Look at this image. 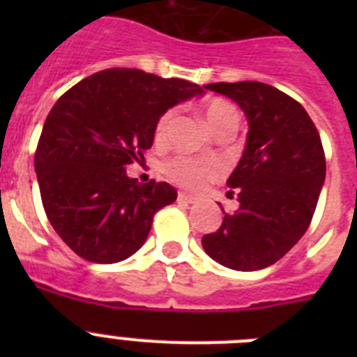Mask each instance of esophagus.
Wrapping results in <instances>:
<instances>
[{"instance_id": "esophagus-1", "label": "esophagus", "mask_w": 357, "mask_h": 357, "mask_svg": "<svg viewBox=\"0 0 357 357\" xmlns=\"http://www.w3.org/2000/svg\"><path fill=\"white\" fill-rule=\"evenodd\" d=\"M176 198H178V202H185V204H195V202H197V197H193V195H189V193H184V191H181Z\"/></svg>"}]
</instances>
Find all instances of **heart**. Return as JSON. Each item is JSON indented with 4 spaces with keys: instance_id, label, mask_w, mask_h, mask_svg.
Returning a JSON list of instances; mask_svg holds the SVG:
<instances>
[{
    "instance_id": "heart-1",
    "label": "heart",
    "mask_w": 357,
    "mask_h": 357,
    "mask_svg": "<svg viewBox=\"0 0 357 357\" xmlns=\"http://www.w3.org/2000/svg\"><path fill=\"white\" fill-rule=\"evenodd\" d=\"M204 116L206 121L209 123L211 130L214 134H222V132H232L234 134L236 128L239 125L238 110L230 105L229 102L222 100V98H211L204 103ZM173 119V110H166L155 125V141L162 143L166 139L169 130V123ZM166 173L172 181L176 184L184 185L189 189H200L207 184V182L214 181L218 176V166L209 160H198L191 159V157H176L172 162L166 166Z\"/></svg>"
}]
</instances>
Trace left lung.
I'll return each instance as SVG.
<instances>
[{"instance_id":"1","label":"left lung","mask_w":357,"mask_h":357,"mask_svg":"<svg viewBox=\"0 0 357 357\" xmlns=\"http://www.w3.org/2000/svg\"><path fill=\"white\" fill-rule=\"evenodd\" d=\"M204 87L241 107L248 134L227 181L238 211H223V223L202 238V247L223 266L254 272L288 254L311 223L326 181L320 134L304 107L272 85L218 82Z\"/></svg>"}]
</instances>
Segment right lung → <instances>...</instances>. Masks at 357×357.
<instances>
[{"instance_id":"right-lung-1","label":"right lung","mask_w":357,"mask_h":357,"mask_svg":"<svg viewBox=\"0 0 357 357\" xmlns=\"http://www.w3.org/2000/svg\"><path fill=\"white\" fill-rule=\"evenodd\" d=\"M204 89L141 69L94 73L62 94L36 151L40 198L62 241L91 263H118L143 247L153 214L176 200L168 182L139 184L127 166L153 144L157 119Z\"/></svg>"}]
</instances>
